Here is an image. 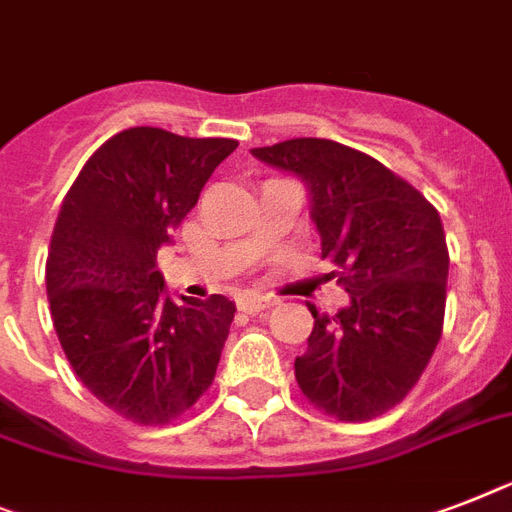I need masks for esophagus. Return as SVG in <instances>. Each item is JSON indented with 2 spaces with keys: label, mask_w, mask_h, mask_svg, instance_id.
Returning <instances> with one entry per match:
<instances>
[{
  "label": "esophagus",
  "mask_w": 512,
  "mask_h": 512,
  "mask_svg": "<svg viewBox=\"0 0 512 512\" xmlns=\"http://www.w3.org/2000/svg\"><path fill=\"white\" fill-rule=\"evenodd\" d=\"M236 305H239L242 313H260V310H268V307L276 305V299L268 297V294H242Z\"/></svg>",
  "instance_id": "obj_1"
}]
</instances>
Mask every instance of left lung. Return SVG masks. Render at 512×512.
Listing matches in <instances>:
<instances>
[{"mask_svg": "<svg viewBox=\"0 0 512 512\" xmlns=\"http://www.w3.org/2000/svg\"><path fill=\"white\" fill-rule=\"evenodd\" d=\"M302 178L310 218L336 284L339 313H310L294 376L307 400L339 421H371L405 400L442 339L450 252L436 207L365 152L331 139L252 149Z\"/></svg>", "mask_w": 512, "mask_h": 512, "instance_id": "1", "label": "left lung"}]
</instances>
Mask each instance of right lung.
Instances as JSON below:
<instances>
[{"label":"right lung","mask_w":512,"mask_h":512,"mask_svg":"<svg viewBox=\"0 0 512 512\" xmlns=\"http://www.w3.org/2000/svg\"><path fill=\"white\" fill-rule=\"evenodd\" d=\"M239 141L139 126L107 139L62 199L47 257L52 323L70 368L99 402L162 426L213 384L236 305H176L157 249L197 205Z\"/></svg>","instance_id":"add662e5"}]
</instances>
